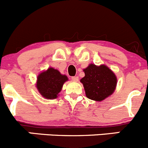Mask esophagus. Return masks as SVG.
Listing matches in <instances>:
<instances>
[{
    "instance_id": "obj_1",
    "label": "esophagus",
    "mask_w": 148,
    "mask_h": 148,
    "mask_svg": "<svg viewBox=\"0 0 148 148\" xmlns=\"http://www.w3.org/2000/svg\"><path fill=\"white\" fill-rule=\"evenodd\" d=\"M72 80L75 82H77L78 80V77L77 76H75V77H72Z\"/></svg>"
}]
</instances>
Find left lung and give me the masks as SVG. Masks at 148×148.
Returning a JSON list of instances; mask_svg holds the SVG:
<instances>
[{"instance_id": "left-lung-1", "label": "left lung", "mask_w": 148, "mask_h": 148, "mask_svg": "<svg viewBox=\"0 0 148 148\" xmlns=\"http://www.w3.org/2000/svg\"><path fill=\"white\" fill-rule=\"evenodd\" d=\"M85 76L80 79L88 99L101 101L112 95L116 89L117 77L106 65L93 63L83 69Z\"/></svg>"}]
</instances>
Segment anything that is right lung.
<instances>
[{"label": "right lung", "mask_w": 148, "mask_h": 148, "mask_svg": "<svg viewBox=\"0 0 148 148\" xmlns=\"http://www.w3.org/2000/svg\"><path fill=\"white\" fill-rule=\"evenodd\" d=\"M68 80L67 75L61 74L58 70L50 67L38 75L36 87L42 97L55 99L59 96L64 83Z\"/></svg>", "instance_id": "1"}]
</instances>
